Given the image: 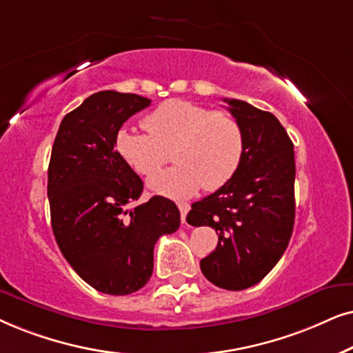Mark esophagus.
<instances>
[{
    "label": "esophagus",
    "mask_w": 353,
    "mask_h": 353,
    "mask_svg": "<svg viewBox=\"0 0 353 353\" xmlns=\"http://www.w3.org/2000/svg\"><path fill=\"white\" fill-rule=\"evenodd\" d=\"M177 206H179V211H181V219H182V223H185V216H187V213H189V210H190V205H189V203H184V201H179V203H177Z\"/></svg>",
    "instance_id": "obj_1"
}]
</instances>
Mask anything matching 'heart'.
Segmentation results:
<instances>
[{
    "mask_svg": "<svg viewBox=\"0 0 353 353\" xmlns=\"http://www.w3.org/2000/svg\"><path fill=\"white\" fill-rule=\"evenodd\" d=\"M148 134L121 129L116 150L142 176L168 161L177 165L152 176L148 187L171 199H187L203 187L216 190L237 171L243 152V132L231 112L187 100H168L143 119Z\"/></svg>",
    "mask_w": 353,
    "mask_h": 353,
    "instance_id": "b5f03b06",
    "label": "heart"
}]
</instances>
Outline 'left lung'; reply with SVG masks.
<instances>
[{
    "label": "left lung",
    "mask_w": 353,
    "mask_h": 353,
    "mask_svg": "<svg viewBox=\"0 0 353 353\" xmlns=\"http://www.w3.org/2000/svg\"><path fill=\"white\" fill-rule=\"evenodd\" d=\"M224 101L243 132L241 163L223 187L192 205L187 223L218 234V247L200 261L205 278L243 290L276 266L292 236L294 143L274 114L247 101Z\"/></svg>",
    "instance_id": "1"
}]
</instances>
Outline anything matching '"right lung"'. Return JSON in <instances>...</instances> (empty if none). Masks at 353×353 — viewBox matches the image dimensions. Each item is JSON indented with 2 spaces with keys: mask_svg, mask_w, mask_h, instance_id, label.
Listing matches in <instances>:
<instances>
[{
  "mask_svg": "<svg viewBox=\"0 0 353 353\" xmlns=\"http://www.w3.org/2000/svg\"><path fill=\"white\" fill-rule=\"evenodd\" d=\"M135 93H93L61 121L48 166L51 228L61 253L93 289L129 295L148 283L154 243L179 229L174 201L135 205L143 182L116 150V135L150 106Z\"/></svg>",
  "mask_w": 353,
  "mask_h": 353,
  "instance_id": "add662e5",
  "label": "right lung"
}]
</instances>
